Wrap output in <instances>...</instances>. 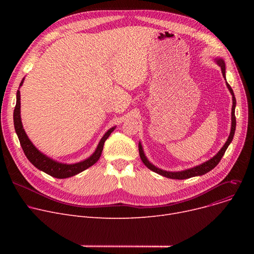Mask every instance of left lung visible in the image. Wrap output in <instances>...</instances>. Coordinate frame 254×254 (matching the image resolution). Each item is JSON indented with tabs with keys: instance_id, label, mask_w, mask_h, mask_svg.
<instances>
[{
	"instance_id": "8db88e82",
	"label": "left lung",
	"mask_w": 254,
	"mask_h": 254,
	"mask_svg": "<svg viewBox=\"0 0 254 254\" xmlns=\"http://www.w3.org/2000/svg\"><path fill=\"white\" fill-rule=\"evenodd\" d=\"M217 64H219V66L221 68V72H222V75L223 77L225 78V65H224V62L222 60H218L217 61ZM226 85H228V88L230 89L232 96H233V107H232V128H231V134L229 136V139L228 141L225 142V144L223 145V147L220 149V151L213 157L211 158L210 161L199 165L197 167H194L192 169H190V170H185V171H182V172H166V171H163L161 169H158L156 167H154L153 165H151L148 161L147 158L145 157L144 155V152H143V149H142V146L141 144L139 143V154H140V157L142 159L143 164L147 167L148 169H150L151 171L157 173V174L162 175V176H165V177H168V178H172V179H188V178H191V177H194V176H201V175H204L206 174V173H208L209 171H211L212 169H214L218 163L221 161V158L225 152V150L228 149L229 145L231 144L233 138H234V135H235V130H236V116H235V107H236V98H235V95H234V91L231 87V85L226 82Z\"/></svg>"
}]
</instances>
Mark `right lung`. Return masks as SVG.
Returning a JSON list of instances; mask_svg holds the SVG:
<instances>
[{
    "label": "right lung",
    "mask_w": 254,
    "mask_h": 254,
    "mask_svg": "<svg viewBox=\"0 0 254 254\" xmlns=\"http://www.w3.org/2000/svg\"><path fill=\"white\" fill-rule=\"evenodd\" d=\"M22 82H23V79L21 80L19 86L22 85ZM13 120H14L15 131H16L17 136H18L22 150H23L25 156L28 157L29 161L37 169L45 172L46 174H48L52 177H56V178H61V179L72 177V176L78 174V173L86 170L87 168H89L93 164H96L99 161V158L102 154L105 141L108 139V137L110 136V134L115 128V127H112L106 132L104 137L102 138V140L100 141L97 150L90 157H88L87 159H85V161H83L81 163H77V164H74V165H64V164H60V163L52 161V159H50L49 157L42 154L32 144V142L29 140L28 136H26L25 131L22 127L21 120H20V92H19V88H18L17 93H16V105H15V108H14V113H13Z\"/></svg>",
    "instance_id": "add662e5"
}]
</instances>
